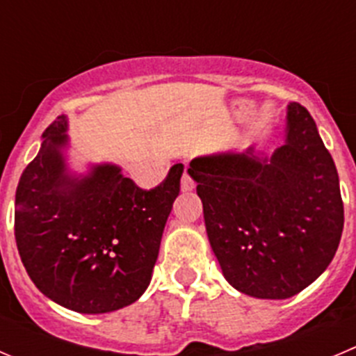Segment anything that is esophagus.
I'll use <instances>...</instances> for the list:
<instances>
[{
	"label": "esophagus",
	"mask_w": 356,
	"mask_h": 356,
	"mask_svg": "<svg viewBox=\"0 0 356 356\" xmlns=\"http://www.w3.org/2000/svg\"><path fill=\"white\" fill-rule=\"evenodd\" d=\"M180 188H181V192L194 191V181H192V178H191V176H188V172H184V176H181Z\"/></svg>",
	"instance_id": "34e87169"
}]
</instances>
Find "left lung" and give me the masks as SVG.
<instances>
[{
    "instance_id": "1",
    "label": "left lung",
    "mask_w": 356,
    "mask_h": 356,
    "mask_svg": "<svg viewBox=\"0 0 356 356\" xmlns=\"http://www.w3.org/2000/svg\"><path fill=\"white\" fill-rule=\"evenodd\" d=\"M206 232L225 280L250 297L289 299L332 262L344 225L339 176L309 111L286 108L285 143L191 161Z\"/></svg>"
}]
</instances>
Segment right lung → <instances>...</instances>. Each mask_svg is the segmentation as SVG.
Returning <instances> with one entry per match:
<instances>
[{
  "instance_id": "obj_1",
  "label": "right lung",
  "mask_w": 356,
  "mask_h": 356,
  "mask_svg": "<svg viewBox=\"0 0 356 356\" xmlns=\"http://www.w3.org/2000/svg\"><path fill=\"white\" fill-rule=\"evenodd\" d=\"M67 117L43 133L15 192V241L36 289L59 306L101 314L136 302L150 285L184 164L143 191L111 162L67 164Z\"/></svg>"
}]
</instances>
